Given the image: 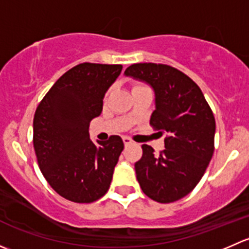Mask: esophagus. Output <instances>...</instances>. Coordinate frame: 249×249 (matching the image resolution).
<instances>
[{
  "mask_svg": "<svg viewBox=\"0 0 249 249\" xmlns=\"http://www.w3.org/2000/svg\"><path fill=\"white\" fill-rule=\"evenodd\" d=\"M123 142H124L125 145H129V144H131V143L134 142V141H132L131 139H129V137L124 136V137H123Z\"/></svg>",
  "mask_w": 249,
  "mask_h": 249,
  "instance_id": "1",
  "label": "esophagus"
}]
</instances>
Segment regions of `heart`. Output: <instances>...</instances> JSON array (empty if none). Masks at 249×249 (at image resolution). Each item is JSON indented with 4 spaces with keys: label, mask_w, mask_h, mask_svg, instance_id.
I'll use <instances>...</instances> for the list:
<instances>
[{
    "label": "heart",
    "mask_w": 249,
    "mask_h": 249,
    "mask_svg": "<svg viewBox=\"0 0 249 249\" xmlns=\"http://www.w3.org/2000/svg\"><path fill=\"white\" fill-rule=\"evenodd\" d=\"M142 87H144V85H142V84H135V85H134V88H132V89H137V88H142ZM108 94H109V91L107 92V94H106V97L108 96Z\"/></svg>",
    "instance_id": "heart-1"
}]
</instances>
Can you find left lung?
Returning a JSON list of instances; mask_svg holds the SVG:
<instances>
[{
    "mask_svg": "<svg viewBox=\"0 0 249 249\" xmlns=\"http://www.w3.org/2000/svg\"><path fill=\"white\" fill-rule=\"evenodd\" d=\"M124 74L152 87L150 125L167 134L159 155L142 145L143 155L135 164L141 189L157 202L177 201L196 187L212 159L214 115L196 83L177 69L144 62L131 65Z\"/></svg>",
    "mask_w": 249,
    "mask_h": 249,
    "instance_id": "1",
    "label": "left lung"
}]
</instances>
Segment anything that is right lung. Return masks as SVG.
I'll return each mask as SVG.
<instances>
[{
    "label": "right lung",
    "instance_id": "right-lung-1",
    "mask_svg": "<svg viewBox=\"0 0 249 249\" xmlns=\"http://www.w3.org/2000/svg\"><path fill=\"white\" fill-rule=\"evenodd\" d=\"M122 65L84 62L62 74L37 107L34 148L50 187L70 201L89 203L108 190L124 143L119 136L92 142L89 125Z\"/></svg>",
    "mask_w": 249,
    "mask_h": 249
}]
</instances>
